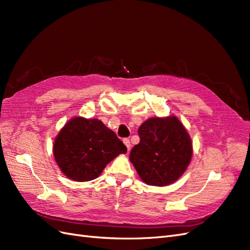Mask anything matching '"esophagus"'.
I'll return each instance as SVG.
<instances>
[{
	"mask_svg": "<svg viewBox=\"0 0 250 250\" xmlns=\"http://www.w3.org/2000/svg\"><path fill=\"white\" fill-rule=\"evenodd\" d=\"M123 142H124V144L126 145V147H127V150L129 151L130 150V147H131V144H130V141L128 140V139H124L123 140Z\"/></svg>",
	"mask_w": 250,
	"mask_h": 250,
	"instance_id": "obj_1",
	"label": "esophagus"
}]
</instances>
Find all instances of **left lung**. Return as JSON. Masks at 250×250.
<instances>
[{"label": "left lung", "mask_w": 250, "mask_h": 250, "mask_svg": "<svg viewBox=\"0 0 250 250\" xmlns=\"http://www.w3.org/2000/svg\"><path fill=\"white\" fill-rule=\"evenodd\" d=\"M129 160L149 186H169L183 175L193 155L190 134L176 116L150 118L139 128Z\"/></svg>", "instance_id": "obj_1"}]
</instances>
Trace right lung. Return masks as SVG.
Listing matches in <instances>:
<instances>
[{
  "mask_svg": "<svg viewBox=\"0 0 250 250\" xmlns=\"http://www.w3.org/2000/svg\"><path fill=\"white\" fill-rule=\"evenodd\" d=\"M127 148L117 134L98 119L74 117L59 130L53 155L59 169L74 181L100 176L106 165Z\"/></svg>",
  "mask_w": 250,
  "mask_h": 250,
  "instance_id": "add662e5",
  "label": "right lung"
}]
</instances>
